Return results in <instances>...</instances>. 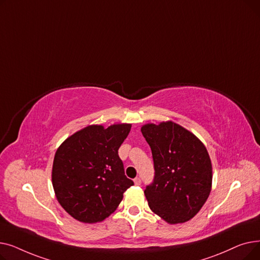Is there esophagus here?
<instances>
[{
    "label": "esophagus",
    "instance_id": "esophagus-1",
    "mask_svg": "<svg viewBox=\"0 0 260 260\" xmlns=\"http://www.w3.org/2000/svg\"><path fill=\"white\" fill-rule=\"evenodd\" d=\"M134 182L136 185H140L141 184V179L139 178V177H137V178L134 179Z\"/></svg>",
    "mask_w": 260,
    "mask_h": 260
}]
</instances>
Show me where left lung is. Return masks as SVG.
Returning <instances> with one entry per match:
<instances>
[{
	"label": "left lung",
	"mask_w": 260,
	"mask_h": 260,
	"mask_svg": "<svg viewBox=\"0 0 260 260\" xmlns=\"http://www.w3.org/2000/svg\"><path fill=\"white\" fill-rule=\"evenodd\" d=\"M151 146L155 176L144 195L151 210L171 224L188 221L206 203L212 188V163L194 134L172 121L141 127Z\"/></svg>",
	"instance_id": "left-lung-1"
}]
</instances>
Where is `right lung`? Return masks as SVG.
I'll return each mask as SVG.
<instances>
[{"label": "right lung", "instance_id": "1", "mask_svg": "<svg viewBox=\"0 0 260 260\" xmlns=\"http://www.w3.org/2000/svg\"><path fill=\"white\" fill-rule=\"evenodd\" d=\"M132 124L89 125L57 149L52 186L62 208L75 219L94 223L116 211L123 193L134 185L124 174L118 149Z\"/></svg>", "mask_w": 260, "mask_h": 260}]
</instances>
